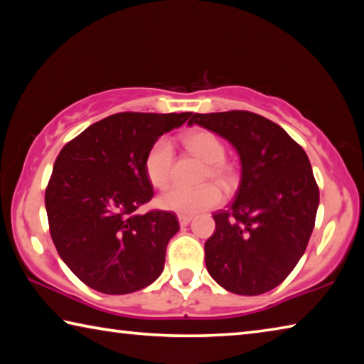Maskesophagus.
<instances>
[{"mask_svg": "<svg viewBox=\"0 0 364 364\" xmlns=\"http://www.w3.org/2000/svg\"><path fill=\"white\" fill-rule=\"evenodd\" d=\"M191 220H193V217H189V215H178V221H180L181 226L189 225Z\"/></svg>", "mask_w": 364, "mask_h": 364, "instance_id": "esophagus-1", "label": "esophagus"}]
</instances>
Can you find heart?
<instances>
[{"label":"heart","mask_w":364,"mask_h":364,"mask_svg":"<svg viewBox=\"0 0 364 364\" xmlns=\"http://www.w3.org/2000/svg\"><path fill=\"white\" fill-rule=\"evenodd\" d=\"M181 144L186 149L205 162L202 170L200 181H215L221 188L231 189L236 183V171L232 165L226 162V147L217 134L205 128H196L184 133ZM173 147L167 139L160 138L147 149L144 157V171L149 183L154 188L165 189L171 183V171H173ZM221 191L215 184H205L197 189L173 188L159 197V205L165 210L180 215H196L220 205Z\"/></svg>","instance_id":"1"}]
</instances>
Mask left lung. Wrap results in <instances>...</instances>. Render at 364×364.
I'll return each mask as SVG.
<instances>
[{
	"mask_svg": "<svg viewBox=\"0 0 364 364\" xmlns=\"http://www.w3.org/2000/svg\"><path fill=\"white\" fill-rule=\"evenodd\" d=\"M193 123L230 141L242 165L230 208L213 213L208 273L234 294L268 292L291 274L315 228L319 189L310 160L278 123L249 110L194 114Z\"/></svg>",
	"mask_w": 364,
	"mask_h": 364,
	"instance_id": "obj_1",
	"label": "left lung"
}]
</instances>
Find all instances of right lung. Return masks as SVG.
Returning a JSON list of instances; mask_svg holds the SVG:
<instances>
[{
	"instance_id": "add662e5",
	"label": "right lung",
	"mask_w": 364,
	"mask_h": 364,
	"mask_svg": "<svg viewBox=\"0 0 364 364\" xmlns=\"http://www.w3.org/2000/svg\"><path fill=\"white\" fill-rule=\"evenodd\" d=\"M193 112H119L69 141L54 162L45 204L58 254L102 294L139 291L156 281L180 230L167 210H138L152 199L144 157L159 136Z\"/></svg>"
}]
</instances>
